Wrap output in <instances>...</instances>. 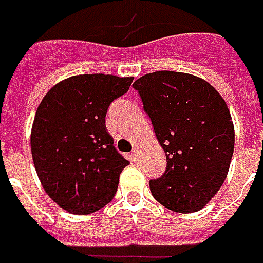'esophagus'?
<instances>
[{
    "mask_svg": "<svg viewBox=\"0 0 263 263\" xmlns=\"http://www.w3.org/2000/svg\"><path fill=\"white\" fill-rule=\"evenodd\" d=\"M129 157H131L132 161H137L138 160V152H137V149H134V151L131 152V155H129Z\"/></svg>",
    "mask_w": 263,
    "mask_h": 263,
    "instance_id": "34e87169",
    "label": "esophagus"
}]
</instances>
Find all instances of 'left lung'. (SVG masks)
Returning a JSON list of instances; mask_svg holds the SVG:
<instances>
[{
  "instance_id": "left-lung-1",
  "label": "left lung",
  "mask_w": 263,
  "mask_h": 263,
  "mask_svg": "<svg viewBox=\"0 0 263 263\" xmlns=\"http://www.w3.org/2000/svg\"><path fill=\"white\" fill-rule=\"evenodd\" d=\"M166 153L164 174L151 180L153 198L178 213L201 211L223 185L234 152L229 107L211 83L157 71L132 85Z\"/></svg>"
}]
</instances>
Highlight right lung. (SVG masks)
Returning a JSON list of instances; mask_svg holds the SVG:
<instances>
[{"instance_id":"right-lung-1","label":"right lung","mask_w":263,"mask_h":263,"mask_svg":"<svg viewBox=\"0 0 263 263\" xmlns=\"http://www.w3.org/2000/svg\"><path fill=\"white\" fill-rule=\"evenodd\" d=\"M132 81L75 75L52 86L37 107L30 134L34 168L47 195L69 213H93L116 195L129 161L114 147L106 114Z\"/></svg>"}]
</instances>
